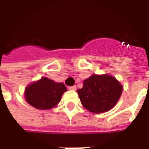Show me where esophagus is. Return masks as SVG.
Segmentation results:
<instances>
[{
  "label": "esophagus",
  "mask_w": 149,
  "mask_h": 149,
  "mask_svg": "<svg viewBox=\"0 0 149 149\" xmlns=\"http://www.w3.org/2000/svg\"><path fill=\"white\" fill-rule=\"evenodd\" d=\"M69 89H70V90H73V91L77 90V86H76V85L71 86V87H69Z\"/></svg>",
  "instance_id": "esophagus-1"
}]
</instances>
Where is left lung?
Segmentation results:
<instances>
[{
  "label": "left lung",
  "mask_w": 149,
  "mask_h": 149,
  "mask_svg": "<svg viewBox=\"0 0 149 149\" xmlns=\"http://www.w3.org/2000/svg\"><path fill=\"white\" fill-rule=\"evenodd\" d=\"M122 91L123 86L114 77L93 74L84 80L83 88L77 92L84 109L93 113H101L115 106Z\"/></svg>",
  "instance_id": "obj_1"
}]
</instances>
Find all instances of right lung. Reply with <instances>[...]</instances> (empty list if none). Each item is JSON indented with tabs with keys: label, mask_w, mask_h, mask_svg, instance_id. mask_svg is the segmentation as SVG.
<instances>
[{
	"label": "right lung",
	"mask_w": 149,
	"mask_h": 149,
	"mask_svg": "<svg viewBox=\"0 0 149 149\" xmlns=\"http://www.w3.org/2000/svg\"><path fill=\"white\" fill-rule=\"evenodd\" d=\"M66 91L67 88L63 83L42 77L25 88L24 98L30 105L37 109L47 110L56 106Z\"/></svg>",
	"instance_id": "obj_1"
}]
</instances>
